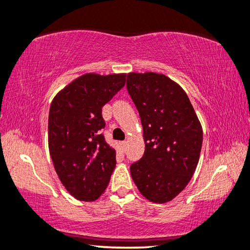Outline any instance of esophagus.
Masks as SVG:
<instances>
[{
    "instance_id": "1",
    "label": "esophagus",
    "mask_w": 250,
    "mask_h": 250,
    "mask_svg": "<svg viewBox=\"0 0 250 250\" xmlns=\"http://www.w3.org/2000/svg\"><path fill=\"white\" fill-rule=\"evenodd\" d=\"M120 145H121L122 151H123V152H125V146H127V142H121V143H120Z\"/></svg>"
}]
</instances>
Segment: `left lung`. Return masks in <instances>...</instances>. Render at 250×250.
<instances>
[{"mask_svg":"<svg viewBox=\"0 0 250 250\" xmlns=\"http://www.w3.org/2000/svg\"><path fill=\"white\" fill-rule=\"evenodd\" d=\"M127 88L141 116L145 151L130 166L138 190L153 203L178 196L194 174L203 130L178 83L163 74L130 72Z\"/></svg>","mask_w":250,"mask_h":250,"instance_id":"left-lung-1","label":"left lung"}]
</instances>
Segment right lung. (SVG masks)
I'll use <instances>...</instances> for the list:
<instances>
[{"label":"right lung","instance_id":"1","mask_svg":"<svg viewBox=\"0 0 250 250\" xmlns=\"http://www.w3.org/2000/svg\"><path fill=\"white\" fill-rule=\"evenodd\" d=\"M125 84V74H85L53 99L48 147L60 181L69 194L92 202L105 192L115 168V150L102 134V108Z\"/></svg>","mask_w":250,"mask_h":250}]
</instances>
